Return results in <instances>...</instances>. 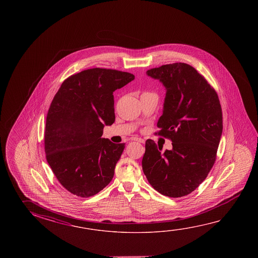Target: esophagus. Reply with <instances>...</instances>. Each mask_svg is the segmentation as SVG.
I'll list each match as a JSON object with an SVG mask.
<instances>
[{
    "label": "esophagus",
    "mask_w": 258,
    "mask_h": 258,
    "mask_svg": "<svg viewBox=\"0 0 258 258\" xmlns=\"http://www.w3.org/2000/svg\"><path fill=\"white\" fill-rule=\"evenodd\" d=\"M134 141H137V142H140V143L142 144L145 143V140H143V139H140V138H135V139H134Z\"/></svg>",
    "instance_id": "1"
}]
</instances>
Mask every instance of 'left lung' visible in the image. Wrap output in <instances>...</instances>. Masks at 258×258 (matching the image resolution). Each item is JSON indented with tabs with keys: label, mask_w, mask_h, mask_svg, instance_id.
<instances>
[{
	"label": "left lung",
	"mask_w": 258,
	"mask_h": 258,
	"mask_svg": "<svg viewBox=\"0 0 258 258\" xmlns=\"http://www.w3.org/2000/svg\"><path fill=\"white\" fill-rule=\"evenodd\" d=\"M147 75L165 86L163 114L156 134L172 140L173 148L146 141L142 168L161 195H190L207 177L216 160L222 134V110L215 90L196 69L184 63L152 68Z\"/></svg>",
	"instance_id": "1"
}]
</instances>
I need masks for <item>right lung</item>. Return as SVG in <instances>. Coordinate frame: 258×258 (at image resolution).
<instances>
[{
  "instance_id": "add662e5",
  "label": "right lung",
  "mask_w": 258,
  "mask_h": 258,
  "mask_svg": "<svg viewBox=\"0 0 258 258\" xmlns=\"http://www.w3.org/2000/svg\"><path fill=\"white\" fill-rule=\"evenodd\" d=\"M135 79L127 72L92 68L63 81L45 128L47 163L73 195L91 197L110 183L125 144L102 138L115 121L113 92Z\"/></svg>"
}]
</instances>
